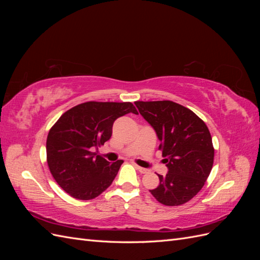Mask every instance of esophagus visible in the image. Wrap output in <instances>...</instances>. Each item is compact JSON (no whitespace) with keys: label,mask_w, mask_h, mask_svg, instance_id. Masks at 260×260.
<instances>
[{"label":"esophagus","mask_w":260,"mask_h":260,"mask_svg":"<svg viewBox=\"0 0 260 260\" xmlns=\"http://www.w3.org/2000/svg\"><path fill=\"white\" fill-rule=\"evenodd\" d=\"M136 168L141 172V174H147V172H148V169L143 168V167H140V166H138V165H136Z\"/></svg>","instance_id":"obj_1"}]
</instances>
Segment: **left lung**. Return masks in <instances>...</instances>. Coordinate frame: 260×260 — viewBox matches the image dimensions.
Masks as SVG:
<instances>
[{
  "label": "left lung",
  "instance_id": "1",
  "mask_svg": "<svg viewBox=\"0 0 260 260\" xmlns=\"http://www.w3.org/2000/svg\"><path fill=\"white\" fill-rule=\"evenodd\" d=\"M135 104L155 130L168 168L166 176L158 175L159 185L149 192L164 205H182L201 191L214 164L207 125L191 109L175 102L138 101Z\"/></svg>",
  "mask_w": 260,
  "mask_h": 260
}]
</instances>
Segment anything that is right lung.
Masks as SVG:
<instances>
[{
    "label": "right lung",
    "instance_id": "right-lung-1",
    "mask_svg": "<svg viewBox=\"0 0 260 260\" xmlns=\"http://www.w3.org/2000/svg\"><path fill=\"white\" fill-rule=\"evenodd\" d=\"M136 114L130 102H86L62 114L46 140V158L51 174L70 196L95 199L112 184L122 160L113 164L93 153L112 137L114 121Z\"/></svg>",
    "mask_w": 260,
    "mask_h": 260
}]
</instances>
